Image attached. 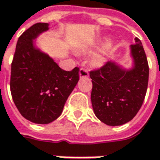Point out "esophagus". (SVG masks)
I'll return each mask as SVG.
<instances>
[{"mask_svg":"<svg viewBox=\"0 0 160 160\" xmlns=\"http://www.w3.org/2000/svg\"><path fill=\"white\" fill-rule=\"evenodd\" d=\"M79 76H80V78H88L89 77V71H88L86 68H80V70H79Z\"/></svg>","mask_w":160,"mask_h":160,"instance_id":"1","label":"esophagus"}]
</instances>
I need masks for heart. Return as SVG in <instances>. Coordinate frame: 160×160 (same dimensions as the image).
I'll list each match as a JSON object with an SVG mask.
<instances>
[{
  "instance_id": "1",
  "label": "heart",
  "mask_w": 160,
  "mask_h": 160,
  "mask_svg": "<svg viewBox=\"0 0 160 160\" xmlns=\"http://www.w3.org/2000/svg\"><path fill=\"white\" fill-rule=\"evenodd\" d=\"M108 42H104L102 43L100 46H99V48H105L106 46H108ZM90 51H92V50H90ZM105 62V58L102 55H98L96 57L93 58L92 60V63L93 65H95V66H97V67H99V66H102L103 64Z\"/></svg>"
}]
</instances>
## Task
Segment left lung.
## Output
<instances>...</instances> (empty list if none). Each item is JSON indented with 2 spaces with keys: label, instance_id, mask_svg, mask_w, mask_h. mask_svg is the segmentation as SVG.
<instances>
[{
  "label": "left lung",
  "instance_id": "left-lung-1",
  "mask_svg": "<svg viewBox=\"0 0 160 160\" xmlns=\"http://www.w3.org/2000/svg\"><path fill=\"white\" fill-rule=\"evenodd\" d=\"M130 46L133 68H123L114 62L90 72L91 94L95 115L109 126H120L131 121L141 108L146 94L149 65L140 39Z\"/></svg>",
  "mask_w": 160,
  "mask_h": 160
}]
</instances>
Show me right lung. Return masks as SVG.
<instances>
[{
    "label": "right lung",
    "mask_w": 160,
    "mask_h": 160,
    "mask_svg": "<svg viewBox=\"0 0 160 160\" xmlns=\"http://www.w3.org/2000/svg\"><path fill=\"white\" fill-rule=\"evenodd\" d=\"M38 22L19 37L11 64L10 92L22 116L32 122L48 124L62 112L79 80V68L65 71L48 54L35 47L34 39L47 32Z\"/></svg>",
    "instance_id": "right-lung-1"
}]
</instances>
